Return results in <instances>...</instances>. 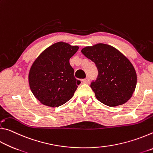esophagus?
Wrapping results in <instances>:
<instances>
[{"instance_id": "34e87169", "label": "esophagus", "mask_w": 153, "mask_h": 153, "mask_svg": "<svg viewBox=\"0 0 153 153\" xmlns=\"http://www.w3.org/2000/svg\"><path fill=\"white\" fill-rule=\"evenodd\" d=\"M83 82L84 83V84H89L90 83V78L89 77H86V78H85L84 80H83Z\"/></svg>"}]
</instances>
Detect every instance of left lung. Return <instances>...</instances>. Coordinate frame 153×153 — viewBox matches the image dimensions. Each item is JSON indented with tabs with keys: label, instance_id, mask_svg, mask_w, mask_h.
I'll return each instance as SVG.
<instances>
[{
	"label": "left lung",
	"instance_id": "left-lung-1",
	"mask_svg": "<svg viewBox=\"0 0 153 153\" xmlns=\"http://www.w3.org/2000/svg\"><path fill=\"white\" fill-rule=\"evenodd\" d=\"M82 53L97 67V78L90 84L97 99L109 107L128 101L137 83L135 69L128 59L117 49L102 43L86 46Z\"/></svg>",
	"mask_w": 153,
	"mask_h": 153
}]
</instances>
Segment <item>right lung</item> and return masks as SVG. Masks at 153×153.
<instances>
[{
	"label": "right lung",
	"instance_id": "1",
	"mask_svg": "<svg viewBox=\"0 0 153 153\" xmlns=\"http://www.w3.org/2000/svg\"><path fill=\"white\" fill-rule=\"evenodd\" d=\"M78 48L59 42L44 51L33 62L29 72V84L42 104L59 107L73 97L81 82L74 77L69 59Z\"/></svg>",
	"mask_w": 153,
	"mask_h": 153
}]
</instances>
